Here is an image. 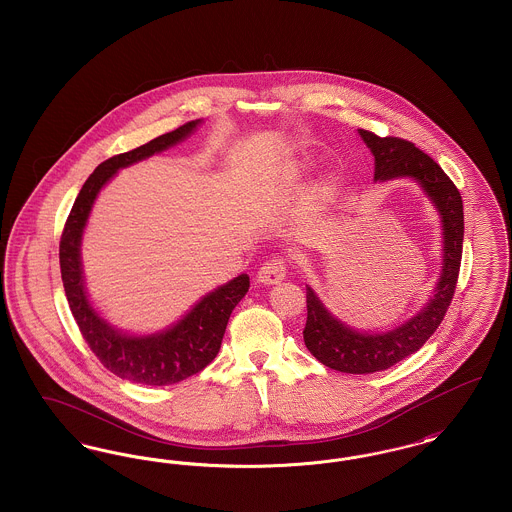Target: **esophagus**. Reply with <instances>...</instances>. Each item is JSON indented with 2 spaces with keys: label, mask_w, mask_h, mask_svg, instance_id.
Masks as SVG:
<instances>
[{
  "label": "esophagus",
  "mask_w": 512,
  "mask_h": 512,
  "mask_svg": "<svg viewBox=\"0 0 512 512\" xmlns=\"http://www.w3.org/2000/svg\"><path fill=\"white\" fill-rule=\"evenodd\" d=\"M284 276H286V263H284L282 259H272V261H268V263H265V265L261 267V270L257 272V280H259L261 284H267V286L282 282Z\"/></svg>",
  "instance_id": "34e87169"
}]
</instances>
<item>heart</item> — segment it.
Wrapping results in <instances>:
<instances>
[{
	"mask_svg": "<svg viewBox=\"0 0 512 512\" xmlns=\"http://www.w3.org/2000/svg\"><path fill=\"white\" fill-rule=\"evenodd\" d=\"M311 167H313V163H311L309 159H305V157L295 159V161H292V163L286 167V176H288L290 180H301L303 176L309 174ZM330 192H332V182H330V180H320L317 184V188H315V195H317V197H326Z\"/></svg>",
	"mask_w": 512,
	"mask_h": 512,
	"instance_id": "b5f03b06",
	"label": "heart"
}]
</instances>
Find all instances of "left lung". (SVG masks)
I'll return each instance as SVG.
<instances>
[{
  "mask_svg": "<svg viewBox=\"0 0 512 512\" xmlns=\"http://www.w3.org/2000/svg\"><path fill=\"white\" fill-rule=\"evenodd\" d=\"M374 157V182L409 178L434 205L441 224V270L438 282L420 311L395 328L366 332L336 317L318 293L307 286V324L303 340L322 365L347 374L386 370L416 353L436 332L453 299L463 257V199L438 163L401 138H380L357 130Z\"/></svg>",
  "mask_w": 512,
  "mask_h": 512,
  "instance_id": "1",
  "label": "left lung"
}]
</instances>
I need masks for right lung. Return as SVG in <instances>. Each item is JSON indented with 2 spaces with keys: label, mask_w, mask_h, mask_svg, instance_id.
I'll return each instance as SVG.
<instances>
[{
  "label": "right lung",
  "mask_w": 512,
  "mask_h": 512,
  "mask_svg": "<svg viewBox=\"0 0 512 512\" xmlns=\"http://www.w3.org/2000/svg\"><path fill=\"white\" fill-rule=\"evenodd\" d=\"M201 122H186L144 146L103 161L84 182L61 236V278L74 320L103 366L132 384L171 386L203 370L217 357L228 318L249 290V276L240 274L199 297L176 322L149 334H132L115 326L99 313L88 295L82 240L99 192L121 169L190 138Z\"/></svg>",
  "instance_id": "1"
}]
</instances>
